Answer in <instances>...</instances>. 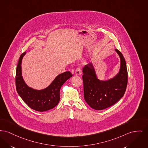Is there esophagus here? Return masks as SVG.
Returning <instances> with one entry per match:
<instances>
[{"instance_id": "1", "label": "esophagus", "mask_w": 148, "mask_h": 148, "mask_svg": "<svg viewBox=\"0 0 148 148\" xmlns=\"http://www.w3.org/2000/svg\"><path fill=\"white\" fill-rule=\"evenodd\" d=\"M82 74V72H81V69L80 68H77V69L75 70V75H79Z\"/></svg>"}]
</instances>
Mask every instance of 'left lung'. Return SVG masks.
I'll use <instances>...</instances> for the list:
<instances>
[{
  "label": "left lung",
  "mask_w": 148,
  "mask_h": 148,
  "mask_svg": "<svg viewBox=\"0 0 148 148\" xmlns=\"http://www.w3.org/2000/svg\"><path fill=\"white\" fill-rule=\"evenodd\" d=\"M115 52L120 59L118 73L111 78L101 80L96 73L93 63L83 68L84 97L93 109L102 110L118 102L124 95L127 83V71L125 60L119 50Z\"/></svg>",
  "instance_id": "obj_1"
}]
</instances>
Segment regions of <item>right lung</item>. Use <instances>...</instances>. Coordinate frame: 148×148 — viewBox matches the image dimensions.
I'll list each match as a JSON object with an SVG mask.
<instances>
[{"label": "right lung", "instance_id": "right-lung-1", "mask_svg": "<svg viewBox=\"0 0 148 148\" xmlns=\"http://www.w3.org/2000/svg\"><path fill=\"white\" fill-rule=\"evenodd\" d=\"M26 51L20 56L16 69V85L19 96L30 108L44 112L54 108L60 101V90L64 83L73 75L69 71L59 74L51 83L42 89L29 87L24 80L22 73V62Z\"/></svg>", "mask_w": 148, "mask_h": 148}]
</instances>
